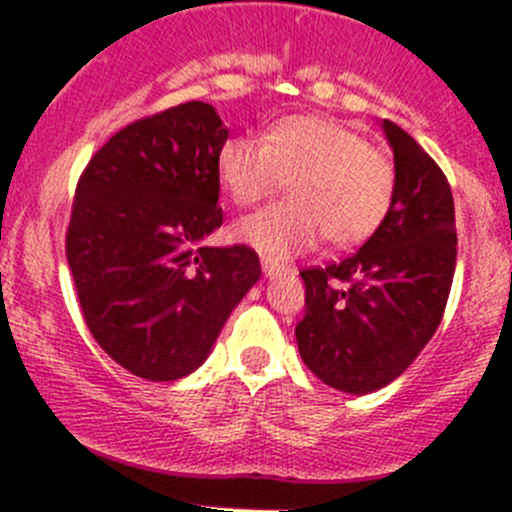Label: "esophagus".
<instances>
[{
    "label": "esophagus",
    "instance_id": "obj_1",
    "mask_svg": "<svg viewBox=\"0 0 512 512\" xmlns=\"http://www.w3.org/2000/svg\"><path fill=\"white\" fill-rule=\"evenodd\" d=\"M262 272H265V277H277V275H282V272H285V267L282 265H277V262H272V260H267V257H262Z\"/></svg>",
    "mask_w": 512,
    "mask_h": 512
}]
</instances>
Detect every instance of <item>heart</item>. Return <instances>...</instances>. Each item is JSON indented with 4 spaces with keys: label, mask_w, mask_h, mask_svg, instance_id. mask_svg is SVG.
I'll return each instance as SVG.
<instances>
[{
    "label": "heart",
    "mask_w": 512,
    "mask_h": 512,
    "mask_svg": "<svg viewBox=\"0 0 512 512\" xmlns=\"http://www.w3.org/2000/svg\"><path fill=\"white\" fill-rule=\"evenodd\" d=\"M220 183L235 205H255L289 180L287 203L252 213L237 240L267 260H287L319 237L334 247L369 240L384 223L396 190V168L354 128L322 116L277 121L267 141L230 138L218 153Z\"/></svg>",
    "instance_id": "obj_1"
}]
</instances>
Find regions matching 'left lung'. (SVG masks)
<instances>
[{
  "label": "left lung",
  "instance_id": "1",
  "mask_svg": "<svg viewBox=\"0 0 512 512\" xmlns=\"http://www.w3.org/2000/svg\"><path fill=\"white\" fill-rule=\"evenodd\" d=\"M396 190L379 230L342 262L302 270L299 354L317 379L369 394L404 374L431 342L456 272V210L436 160L394 121Z\"/></svg>",
  "mask_w": 512,
  "mask_h": 512
}]
</instances>
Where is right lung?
I'll use <instances>...</instances> for the list:
<instances>
[{
  "instance_id": "right-lung-1",
  "label": "right lung",
  "mask_w": 512,
  "mask_h": 512,
  "mask_svg": "<svg viewBox=\"0 0 512 512\" xmlns=\"http://www.w3.org/2000/svg\"><path fill=\"white\" fill-rule=\"evenodd\" d=\"M225 141L210 103H180L121 128L76 185L66 260L84 322L141 379L198 369L262 275L252 247L203 245L223 225Z\"/></svg>"
}]
</instances>
